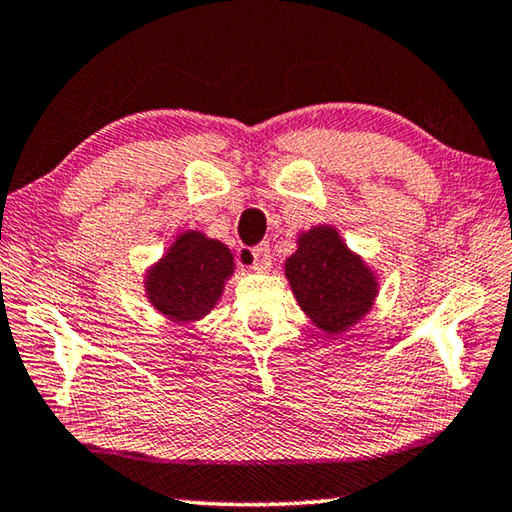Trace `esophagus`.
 <instances>
[{"label":"esophagus","mask_w":512,"mask_h":512,"mask_svg":"<svg viewBox=\"0 0 512 512\" xmlns=\"http://www.w3.org/2000/svg\"><path fill=\"white\" fill-rule=\"evenodd\" d=\"M249 263L258 272H270V267H272L270 245L265 242V245H258L254 249H249Z\"/></svg>","instance_id":"obj_1"}]
</instances>
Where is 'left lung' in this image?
<instances>
[{"label":"left lung","instance_id":"left-lung-1","mask_svg":"<svg viewBox=\"0 0 512 512\" xmlns=\"http://www.w3.org/2000/svg\"><path fill=\"white\" fill-rule=\"evenodd\" d=\"M283 270L299 308L328 337L360 324L380 294L378 272L346 245L333 224L301 231Z\"/></svg>","mask_w":512,"mask_h":512}]
</instances>
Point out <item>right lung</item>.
<instances>
[{
	"label": "right lung",
	"mask_w": 512,
	"mask_h": 512,
	"mask_svg": "<svg viewBox=\"0 0 512 512\" xmlns=\"http://www.w3.org/2000/svg\"><path fill=\"white\" fill-rule=\"evenodd\" d=\"M233 272L236 258L224 242L186 229L143 272V292L161 317L179 326L197 324L218 306Z\"/></svg>",
	"instance_id": "add662e5"
}]
</instances>
